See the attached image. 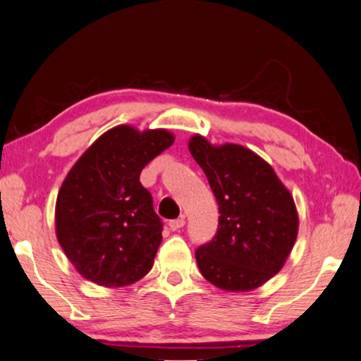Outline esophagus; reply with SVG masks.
Instances as JSON below:
<instances>
[{
  "label": "esophagus",
  "mask_w": 361,
  "mask_h": 361,
  "mask_svg": "<svg viewBox=\"0 0 361 361\" xmlns=\"http://www.w3.org/2000/svg\"><path fill=\"white\" fill-rule=\"evenodd\" d=\"M184 224H185V219L184 218H177V219H173V221H169V229L171 231H179L180 227H184Z\"/></svg>",
  "instance_id": "obj_1"
}]
</instances>
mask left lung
<instances>
[{"mask_svg": "<svg viewBox=\"0 0 361 361\" xmlns=\"http://www.w3.org/2000/svg\"><path fill=\"white\" fill-rule=\"evenodd\" d=\"M219 204L218 232L195 252L204 279L227 292H248L279 273L298 234L293 197L271 164L242 145L188 140Z\"/></svg>", "mask_w": 361, "mask_h": 361, "instance_id": "1", "label": "left lung"}]
</instances>
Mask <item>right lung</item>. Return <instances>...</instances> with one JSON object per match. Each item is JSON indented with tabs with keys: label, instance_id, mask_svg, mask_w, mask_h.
Returning <instances> with one entry per match:
<instances>
[{
	"label": "right lung",
	"instance_id": "1",
	"mask_svg": "<svg viewBox=\"0 0 361 361\" xmlns=\"http://www.w3.org/2000/svg\"><path fill=\"white\" fill-rule=\"evenodd\" d=\"M174 143L166 129L118 126L77 159L56 198V237L77 273L103 287H124L152 269L163 223L140 173Z\"/></svg>",
	"mask_w": 361,
	"mask_h": 361
}]
</instances>
